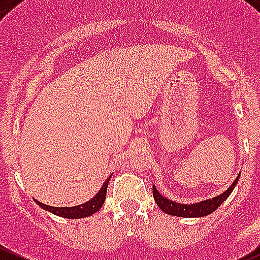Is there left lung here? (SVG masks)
I'll return each instance as SVG.
<instances>
[{"label":"left lung","instance_id":"obj_1","mask_svg":"<svg viewBox=\"0 0 260 260\" xmlns=\"http://www.w3.org/2000/svg\"><path fill=\"white\" fill-rule=\"evenodd\" d=\"M240 175L236 177L235 181L232 182V185L229 186L226 190H224L223 193L216 196L214 198H209V200H203L201 202L190 203V205H186V203H180L175 202L172 200H168V198L163 197L162 194L156 190L155 185H153V197L154 201L156 202L158 207L162 210L163 212L168 215H174V216H180V217H202L207 216V215L212 214L215 210L226 200V198L231 196V193L233 191V189L237 185L238 180H240Z\"/></svg>","mask_w":260,"mask_h":260}]
</instances>
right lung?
Here are the masks:
<instances>
[{
  "instance_id": "1",
  "label": "right lung",
  "mask_w": 260,
  "mask_h": 260,
  "mask_svg": "<svg viewBox=\"0 0 260 260\" xmlns=\"http://www.w3.org/2000/svg\"><path fill=\"white\" fill-rule=\"evenodd\" d=\"M110 177H111V175L107 177L106 181L104 182V185L101 186V189L98 190V193L95 194L94 197L90 198L89 201H86L85 203H81V205L72 206V207H55V206H49L45 205V203H41L37 200H35V202H36L41 209L46 210V211L51 212V214L57 215V216L67 217V219H81V217H88L90 216V215L94 214V212H97L98 210L104 206L105 200H106V191Z\"/></svg>"
}]
</instances>
